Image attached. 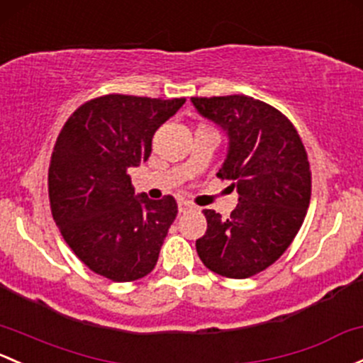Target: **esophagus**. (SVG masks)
Wrapping results in <instances>:
<instances>
[{
	"mask_svg": "<svg viewBox=\"0 0 363 363\" xmlns=\"http://www.w3.org/2000/svg\"><path fill=\"white\" fill-rule=\"evenodd\" d=\"M193 205L191 203H188V201H179V212L181 213H186V212H189V211H193Z\"/></svg>",
	"mask_w": 363,
	"mask_h": 363,
	"instance_id": "34e87169",
	"label": "esophagus"
}]
</instances>
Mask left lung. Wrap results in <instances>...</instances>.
I'll return each instance as SVG.
<instances>
[{"label":"left lung","mask_w":363,"mask_h":363,"mask_svg":"<svg viewBox=\"0 0 363 363\" xmlns=\"http://www.w3.org/2000/svg\"><path fill=\"white\" fill-rule=\"evenodd\" d=\"M196 111L223 128L228 152L220 179L233 181L238 205L228 219L203 211L196 240L201 262L228 278H249L291 245L311 198V172L299 133L278 109L249 95L191 97Z\"/></svg>","instance_id":"8db88e82"}]
</instances>
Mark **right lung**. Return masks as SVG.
<instances>
[{
	"label": "right lung",
	"instance_id": "right-lung-1",
	"mask_svg": "<svg viewBox=\"0 0 363 363\" xmlns=\"http://www.w3.org/2000/svg\"><path fill=\"white\" fill-rule=\"evenodd\" d=\"M184 102L104 95L76 109L57 137L48 170L52 216L94 273L133 281L156 266L177 201L135 194L128 169L150 158L155 132Z\"/></svg>",
	"mask_w": 363,
	"mask_h": 363
}]
</instances>
